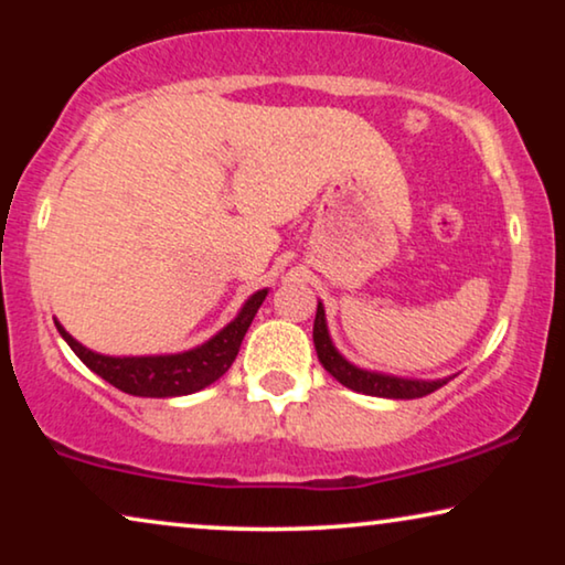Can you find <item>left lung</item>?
<instances>
[{"label":"left lung","mask_w":565,"mask_h":565,"mask_svg":"<svg viewBox=\"0 0 565 565\" xmlns=\"http://www.w3.org/2000/svg\"><path fill=\"white\" fill-rule=\"evenodd\" d=\"M313 344L316 354H319L321 365L327 367V373L337 377L339 383L347 388L365 393V396H381V398H422L427 393L443 388L447 381H404V377H391L381 373H367L347 362L342 354L331 344L327 319H323V306L316 308V321H313Z\"/></svg>","instance_id":"obj_1"}]
</instances>
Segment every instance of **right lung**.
<instances>
[{
  "mask_svg": "<svg viewBox=\"0 0 565 565\" xmlns=\"http://www.w3.org/2000/svg\"><path fill=\"white\" fill-rule=\"evenodd\" d=\"M267 290L254 292L246 300L242 313L218 331L211 342L195 347V350L182 354H164V358H105L82 347L72 334H66L64 327L56 321L58 334L66 339L76 358L87 365L92 373L105 377L107 383L130 396L143 398H169V396H188V393L203 391L205 385L218 381V377L236 360L242 339L249 329V323L257 316L262 300Z\"/></svg>",
  "mask_w": 565,
  "mask_h": 565,
  "instance_id": "1",
  "label": "right lung"
}]
</instances>
